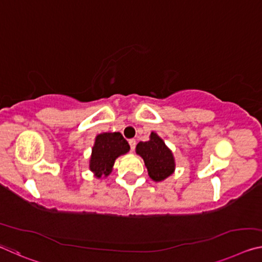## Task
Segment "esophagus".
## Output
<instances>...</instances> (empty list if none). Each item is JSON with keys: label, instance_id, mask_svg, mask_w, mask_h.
Wrapping results in <instances>:
<instances>
[{"label": "esophagus", "instance_id": "1", "mask_svg": "<svg viewBox=\"0 0 262 262\" xmlns=\"http://www.w3.org/2000/svg\"><path fill=\"white\" fill-rule=\"evenodd\" d=\"M128 142H129L130 149H132V151H133V150H134V149H135V146H136V141H135L134 139H130L129 141H128Z\"/></svg>", "mask_w": 262, "mask_h": 262}]
</instances>
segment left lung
<instances>
[{
	"instance_id": "1",
	"label": "left lung",
	"mask_w": 262,
	"mask_h": 262,
	"mask_svg": "<svg viewBox=\"0 0 262 262\" xmlns=\"http://www.w3.org/2000/svg\"><path fill=\"white\" fill-rule=\"evenodd\" d=\"M135 151L143 159L148 175L154 182L164 181L175 172L176 162L171 149L155 132H151L146 142H139Z\"/></svg>"
}]
</instances>
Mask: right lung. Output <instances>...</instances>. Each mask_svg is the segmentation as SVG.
<instances>
[{"instance_id":"right-lung-1","label":"right lung","mask_w":262,"mask_h":262,"mask_svg":"<svg viewBox=\"0 0 262 262\" xmlns=\"http://www.w3.org/2000/svg\"><path fill=\"white\" fill-rule=\"evenodd\" d=\"M129 144L121 133H101L95 136L89 168L94 177L106 178L113 171L115 160L129 151Z\"/></svg>"}]
</instances>
